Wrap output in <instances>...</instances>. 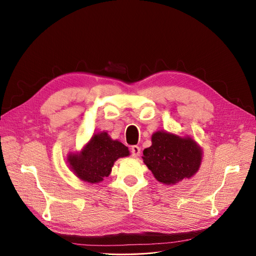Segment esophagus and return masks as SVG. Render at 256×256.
Listing matches in <instances>:
<instances>
[{
    "mask_svg": "<svg viewBox=\"0 0 256 256\" xmlns=\"http://www.w3.org/2000/svg\"><path fill=\"white\" fill-rule=\"evenodd\" d=\"M130 152H132V157L137 158L138 156L140 154V148L137 146H132V148H130Z\"/></svg>",
    "mask_w": 256,
    "mask_h": 256,
    "instance_id": "34e87169",
    "label": "esophagus"
}]
</instances>
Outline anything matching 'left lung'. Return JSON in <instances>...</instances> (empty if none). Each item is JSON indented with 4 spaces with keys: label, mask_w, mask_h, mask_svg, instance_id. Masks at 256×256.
Wrapping results in <instances>:
<instances>
[{
    "label": "left lung",
    "mask_w": 256,
    "mask_h": 256,
    "mask_svg": "<svg viewBox=\"0 0 256 256\" xmlns=\"http://www.w3.org/2000/svg\"><path fill=\"white\" fill-rule=\"evenodd\" d=\"M142 158L159 182L176 184L198 172L202 150L192 138L157 132L152 137V146L143 150Z\"/></svg>",
    "instance_id": "8db88e82"
}]
</instances>
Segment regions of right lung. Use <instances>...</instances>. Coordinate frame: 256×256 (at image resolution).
I'll return each instance as SVG.
<instances>
[{
  "label": "right lung",
  "instance_id": "add662e5",
  "mask_svg": "<svg viewBox=\"0 0 256 256\" xmlns=\"http://www.w3.org/2000/svg\"><path fill=\"white\" fill-rule=\"evenodd\" d=\"M130 154L128 148L106 132L94 135L80 154H69L68 162L73 172L84 182L98 183L108 176L114 162Z\"/></svg>",
  "mask_w": 256,
  "mask_h": 256
}]
</instances>
